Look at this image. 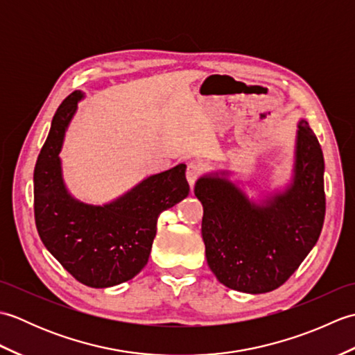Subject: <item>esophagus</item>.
Segmentation results:
<instances>
[{
	"mask_svg": "<svg viewBox=\"0 0 355 355\" xmlns=\"http://www.w3.org/2000/svg\"><path fill=\"white\" fill-rule=\"evenodd\" d=\"M200 173H201L200 164H197V163H191L189 166H187V169H186V180H187V183H189L191 189L193 187L195 182H197V180H198Z\"/></svg>",
	"mask_w": 355,
	"mask_h": 355,
	"instance_id": "esophagus-1",
	"label": "esophagus"
}]
</instances>
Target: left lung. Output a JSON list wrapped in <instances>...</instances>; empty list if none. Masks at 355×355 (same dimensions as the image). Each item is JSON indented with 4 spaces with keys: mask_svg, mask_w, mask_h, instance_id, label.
I'll use <instances>...</instances> for the list:
<instances>
[{
    "mask_svg": "<svg viewBox=\"0 0 355 355\" xmlns=\"http://www.w3.org/2000/svg\"><path fill=\"white\" fill-rule=\"evenodd\" d=\"M322 148L305 119L294 137L290 178L256 189L230 169L209 171L195 183L209 268L227 288L248 294L281 286L313 250L325 218Z\"/></svg>",
    "mask_w": 355,
    "mask_h": 355,
    "instance_id": "8db88e82",
    "label": "left lung"
}]
</instances>
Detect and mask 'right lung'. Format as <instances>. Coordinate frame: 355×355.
I'll return each instance as SVG.
<instances>
[{"label": "right lung", "instance_id": "obj_1", "mask_svg": "<svg viewBox=\"0 0 355 355\" xmlns=\"http://www.w3.org/2000/svg\"><path fill=\"white\" fill-rule=\"evenodd\" d=\"M84 97L79 89L71 93L51 120L33 173L35 221L45 248L74 279L92 288H107L130 281L146 266L158 216L189 195V184L186 164L180 163L103 205L74 198L59 154Z\"/></svg>", "mask_w": 355, "mask_h": 355}]
</instances>
